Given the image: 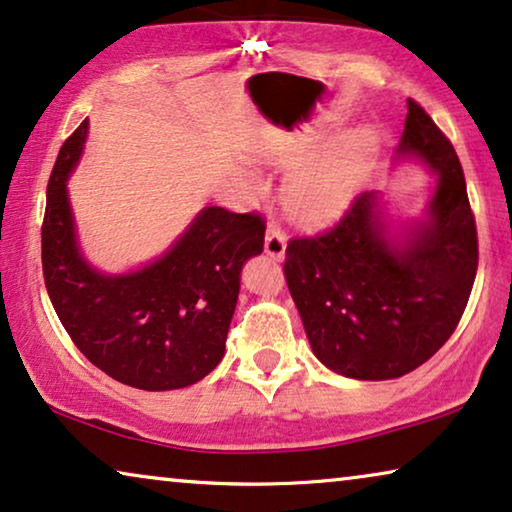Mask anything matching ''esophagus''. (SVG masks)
<instances>
[{"label": "esophagus", "instance_id": "obj_1", "mask_svg": "<svg viewBox=\"0 0 512 512\" xmlns=\"http://www.w3.org/2000/svg\"><path fill=\"white\" fill-rule=\"evenodd\" d=\"M285 248H287V239H285L283 229H280L278 225H269V227H266L264 253L269 255L271 259H276V262H280V259L285 257Z\"/></svg>", "mask_w": 512, "mask_h": 512}]
</instances>
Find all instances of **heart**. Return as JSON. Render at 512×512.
Segmentation results:
<instances>
[{"instance_id":"1","label":"heart","mask_w":512,"mask_h":512,"mask_svg":"<svg viewBox=\"0 0 512 512\" xmlns=\"http://www.w3.org/2000/svg\"><path fill=\"white\" fill-rule=\"evenodd\" d=\"M266 160L276 169H292L280 192L287 215L304 227H327L357 199L376 160V143L369 129H352L304 165L306 153L287 150H271ZM250 183L257 185V178L250 176Z\"/></svg>"}]
</instances>
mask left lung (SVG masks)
I'll list each match as a JSON object with an SVG mask.
<instances>
[{"label": "left lung", "instance_id": "left-lung-1", "mask_svg": "<svg viewBox=\"0 0 512 512\" xmlns=\"http://www.w3.org/2000/svg\"><path fill=\"white\" fill-rule=\"evenodd\" d=\"M406 160L436 174L420 220L394 227L383 194L364 192L327 234L287 243L285 278L308 343L338 376H406L448 341L471 297L478 234L462 164L413 99L394 157Z\"/></svg>", "mask_w": 512, "mask_h": 512}]
</instances>
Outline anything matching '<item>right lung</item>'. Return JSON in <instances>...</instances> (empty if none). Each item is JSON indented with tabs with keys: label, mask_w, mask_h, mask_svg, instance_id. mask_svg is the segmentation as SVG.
<instances>
[{
	"label": "right lung",
	"mask_w": 512,
	"mask_h": 512,
	"mask_svg": "<svg viewBox=\"0 0 512 512\" xmlns=\"http://www.w3.org/2000/svg\"><path fill=\"white\" fill-rule=\"evenodd\" d=\"M85 139L88 120L64 141L48 181L41 262L57 318L76 348L122 385L146 392L194 385L225 355L241 269L264 250V222L206 206L153 262L99 271L78 243L67 192Z\"/></svg>",
	"instance_id": "right-lung-1"
}]
</instances>
